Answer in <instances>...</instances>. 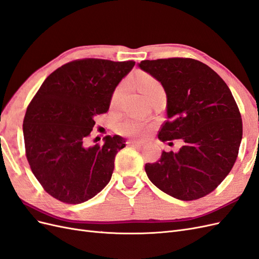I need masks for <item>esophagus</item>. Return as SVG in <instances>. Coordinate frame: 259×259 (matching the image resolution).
<instances>
[{"instance_id": "esophagus-1", "label": "esophagus", "mask_w": 259, "mask_h": 259, "mask_svg": "<svg viewBox=\"0 0 259 259\" xmlns=\"http://www.w3.org/2000/svg\"><path fill=\"white\" fill-rule=\"evenodd\" d=\"M127 145L133 146V147L140 148V147H143V146H144V143H142V142H138V140H130V142H127Z\"/></svg>"}]
</instances>
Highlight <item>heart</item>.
Returning <instances> with one entry per match:
<instances>
[{
    "mask_svg": "<svg viewBox=\"0 0 259 259\" xmlns=\"http://www.w3.org/2000/svg\"><path fill=\"white\" fill-rule=\"evenodd\" d=\"M135 83L138 86L139 91L144 94V96L147 98V100H149L152 96H154L155 94L164 92L161 82L158 79H155V77L151 74L139 73L135 77ZM123 93H124L123 85L119 86V88L114 91L111 98L112 106H117L121 97L123 96ZM151 127H152V124L150 123L128 117V119H125L117 124L116 130H117V133L121 134L122 136L139 138L147 135L148 132L151 130Z\"/></svg>",
    "mask_w": 259,
    "mask_h": 259,
    "instance_id": "1",
    "label": "heart"
}]
</instances>
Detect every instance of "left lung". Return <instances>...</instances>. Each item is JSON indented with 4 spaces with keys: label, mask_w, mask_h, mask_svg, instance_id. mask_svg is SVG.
I'll return each instance as SVG.
<instances>
[{
    "label": "left lung",
    "mask_w": 259,
    "mask_h": 259,
    "mask_svg": "<svg viewBox=\"0 0 259 259\" xmlns=\"http://www.w3.org/2000/svg\"><path fill=\"white\" fill-rule=\"evenodd\" d=\"M140 69L158 79L166 92L167 120L159 138L183 139L177 153L162 151L145 170L163 192L192 201L214 191L230 173L239 153L242 119L225 81L192 58L143 60Z\"/></svg>",
    "instance_id": "obj_1"
}]
</instances>
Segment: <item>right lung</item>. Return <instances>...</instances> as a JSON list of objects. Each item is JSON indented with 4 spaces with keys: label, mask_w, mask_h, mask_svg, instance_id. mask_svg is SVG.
<instances>
[{
    "label": "right lung",
    "mask_w": 259,
    "mask_h": 259,
    "mask_svg": "<svg viewBox=\"0 0 259 259\" xmlns=\"http://www.w3.org/2000/svg\"><path fill=\"white\" fill-rule=\"evenodd\" d=\"M135 61L83 58L51 73L23 119L26 156L33 175L53 198L67 204L92 199L110 182L120 136L89 145L95 116L106 113L116 85Z\"/></svg>",
    "instance_id": "right-lung-1"
}]
</instances>
